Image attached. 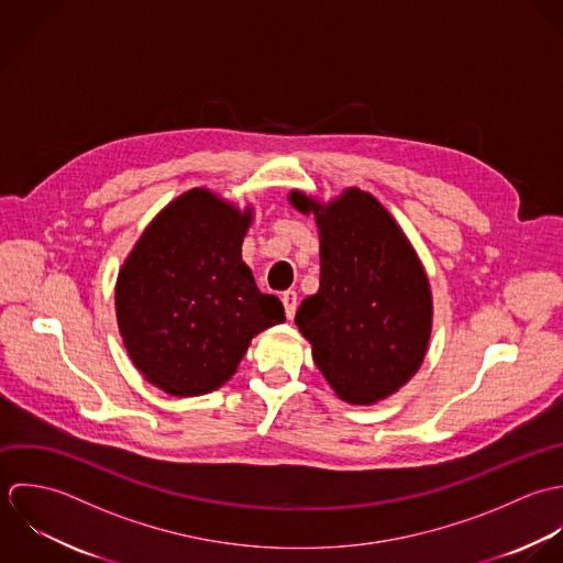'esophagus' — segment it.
<instances>
[{
  "mask_svg": "<svg viewBox=\"0 0 563 563\" xmlns=\"http://www.w3.org/2000/svg\"><path fill=\"white\" fill-rule=\"evenodd\" d=\"M280 300H283V307H285V316H287V320H294V316H296V307H298V296H296V291H285V294L280 296Z\"/></svg>",
  "mask_w": 563,
  "mask_h": 563,
  "instance_id": "1",
  "label": "esophagus"
}]
</instances>
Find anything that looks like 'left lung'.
<instances>
[{
	"label": "left lung",
	"mask_w": 563,
	"mask_h": 563,
	"mask_svg": "<svg viewBox=\"0 0 563 563\" xmlns=\"http://www.w3.org/2000/svg\"><path fill=\"white\" fill-rule=\"evenodd\" d=\"M289 205L313 213L320 234V289L296 313L318 369L343 402L389 398L420 369L433 331V294L416 247L358 187L329 202L294 189Z\"/></svg>",
	"instance_id": "obj_1"
}]
</instances>
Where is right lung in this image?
<instances>
[{"mask_svg": "<svg viewBox=\"0 0 563 563\" xmlns=\"http://www.w3.org/2000/svg\"><path fill=\"white\" fill-rule=\"evenodd\" d=\"M254 209L207 187L172 200L119 267L114 313L132 365L169 396L216 391L252 338L285 322L283 302L261 294L241 245Z\"/></svg>", "mask_w": 563, "mask_h": 563, "instance_id": "add662e5", "label": "right lung"}]
</instances>
